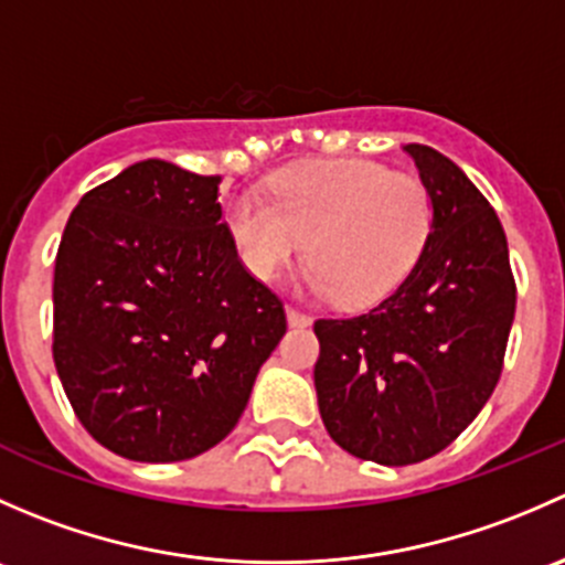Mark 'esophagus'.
Listing matches in <instances>:
<instances>
[{"label":"esophagus","instance_id":"obj_1","mask_svg":"<svg viewBox=\"0 0 565 565\" xmlns=\"http://www.w3.org/2000/svg\"><path fill=\"white\" fill-rule=\"evenodd\" d=\"M287 319L289 324H295V328H303V324L311 322V317L303 315L300 309H295V306H287Z\"/></svg>","mask_w":565,"mask_h":565}]
</instances>
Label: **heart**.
I'll use <instances>...</instances> for the list:
<instances>
[{"mask_svg": "<svg viewBox=\"0 0 565 565\" xmlns=\"http://www.w3.org/2000/svg\"><path fill=\"white\" fill-rule=\"evenodd\" d=\"M431 230V199L413 174L372 161H311L278 172L270 202L241 193L230 232L243 262L273 278L303 248L309 292L341 306H372L404 281Z\"/></svg>", "mask_w": 565, "mask_h": 565, "instance_id": "1", "label": "heart"}]
</instances>
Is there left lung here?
I'll use <instances>...</instances> for the list:
<instances>
[{
  "mask_svg": "<svg viewBox=\"0 0 565 565\" xmlns=\"http://www.w3.org/2000/svg\"><path fill=\"white\" fill-rule=\"evenodd\" d=\"M431 199L418 262L374 309L315 322L317 402L352 457L424 461L472 424L503 374L516 284L503 224L446 156L404 147Z\"/></svg>",
  "mask_w": 565,
  "mask_h": 565,
  "instance_id": "obj_1",
  "label": "left lung"
}]
</instances>
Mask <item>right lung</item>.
Returning a JSON list of instances; mask_svg holds the SVG:
<instances>
[{
    "label": "right lung",
    "mask_w": 565,
    "mask_h": 565,
    "mask_svg": "<svg viewBox=\"0 0 565 565\" xmlns=\"http://www.w3.org/2000/svg\"><path fill=\"white\" fill-rule=\"evenodd\" d=\"M218 174L141 161L87 191L54 265V366L84 429L125 459L218 446L287 333L241 262Z\"/></svg>",
    "instance_id": "right-lung-1"
}]
</instances>
